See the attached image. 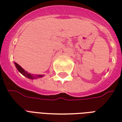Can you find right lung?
<instances>
[{
    "instance_id": "right-lung-1",
    "label": "right lung",
    "mask_w": 122,
    "mask_h": 122,
    "mask_svg": "<svg viewBox=\"0 0 122 122\" xmlns=\"http://www.w3.org/2000/svg\"><path fill=\"white\" fill-rule=\"evenodd\" d=\"M14 65L16 66V68L18 70V71L20 73H21L23 76H26V78H29V79H36V78H42L43 76H44V75H34L33 74H31V73H28L26 71H25L24 70L23 68L20 66V65H18V63H16V62H14Z\"/></svg>"
}]
</instances>
